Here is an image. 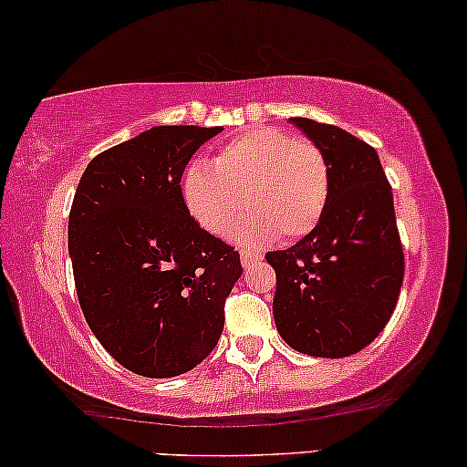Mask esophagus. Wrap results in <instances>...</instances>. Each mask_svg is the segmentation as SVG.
I'll return each instance as SVG.
<instances>
[{
	"mask_svg": "<svg viewBox=\"0 0 467 467\" xmlns=\"http://www.w3.org/2000/svg\"><path fill=\"white\" fill-rule=\"evenodd\" d=\"M259 261H261L259 252H252L248 248H241V264H244V267H250V265L259 264Z\"/></svg>",
	"mask_w": 467,
	"mask_h": 467,
	"instance_id": "34e87169",
	"label": "esophagus"
}]
</instances>
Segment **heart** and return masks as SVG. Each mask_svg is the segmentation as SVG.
Here are the masks:
<instances>
[{"mask_svg": "<svg viewBox=\"0 0 467 467\" xmlns=\"http://www.w3.org/2000/svg\"><path fill=\"white\" fill-rule=\"evenodd\" d=\"M331 175L323 149L276 127H252L219 149L213 164L186 171L184 200L211 234H226L248 206L239 234L296 241L323 219Z\"/></svg>", "mask_w": 467, "mask_h": 467, "instance_id": "heart-1", "label": "heart"}]
</instances>
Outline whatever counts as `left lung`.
Wrapping results in <instances>:
<instances>
[{
    "label": "left lung",
    "mask_w": 467,
    "mask_h": 467,
    "mask_svg": "<svg viewBox=\"0 0 467 467\" xmlns=\"http://www.w3.org/2000/svg\"><path fill=\"white\" fill-rule=\"evenodd\" d=\"M329 162V203L312 233L267 252L275 323L292 349L347 358L378 337L398 305L404 245L393 191L371 144L336 125L292 118Z\"/></svg>",
    "instance_id": "8db88e82"
}]
</instances>
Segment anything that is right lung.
<instances>
[{
  "mask_svg": "<svg viewBox=\"0 0 467 467\" xmlns=\"http://www.w3.org/2000/svg\"><path fill=\"white\" fill-rule=\"evenodd\" d=\"M222 127H153L99 153L69 211V256L89 329L116 362L175 378L215 349L244 272L182 195L192 153Z\"/></svg>",
  "mask_w": 467,
  "mask_h": 467,
  "instance_id": "obj_1",
  "label": "right lung"
}]
</instances>
